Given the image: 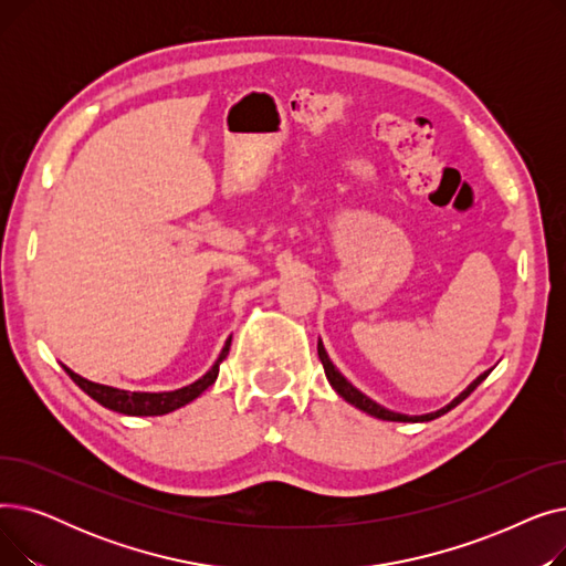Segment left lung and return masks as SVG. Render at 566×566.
<instances>
[{
  "label": "left lung",
  "mask_w": 566,
  "mask_h": 566,
  "mask_svg": "<svg viewBox=\"0 0 566 566\" xmlns=\"http://www.w3.org/2000/svg\"><path fill=\"white\" fill-rule=\"evenodd\" d=\"M318 358H321V363H323V369H325V378H328V382L333 385V390L344 399V401H348L350 406H355V408H360L363 412H367V415H371V418H378V420H385V422H431V420H436V418H440V415H444L448 410H452L454 406H459L465 397H470V392L478 388V385L491 374V369L489 371H484V374H480L478 378H474L468 388L457 397V399H452L448 406H442L440 410H433V412H424V415H403V412H395V410H390V408H385V406H380V403H376L374 399H369L365 392H360L358 388H355V385L333 365V360H331V355L325 353V346H323V342L318 339Z\"/></svg>",
  "instance_id": "1"
}]
</instances>
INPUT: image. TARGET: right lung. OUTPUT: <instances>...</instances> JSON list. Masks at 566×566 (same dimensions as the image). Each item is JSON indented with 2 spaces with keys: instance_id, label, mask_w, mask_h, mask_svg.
I'll return each mask as SVG.
<instances>
[{
  "instance_id": "right-lung-1",
  "label": "right lung",
  "mask_w": 566,
  "mask_h": 566,
  "mask_svg": "<svg viewBox=\"0 0 566 566\" xmlns=\"http://www.w3.org/2000/svg\"><path fill=\"white\" fill-rule=\"evenodd\" d=\"M229 346H231V337L224 342L216 365L208 369L201 378H197L195 382L186 385V388H178L171 392H137V390H122V388H112V385H103V382H94L80 374H75L73 369H69L66 365H62L66 369V374L75 380L77 388L82 392H86L94 401H98L101 406L122 412V415H133V418H148V415H167L176 408H184L190 401H195L199 395H203L211 385L216 382L218 374H220V365L229 355Z\"/></svg>"
}]
</instances>
